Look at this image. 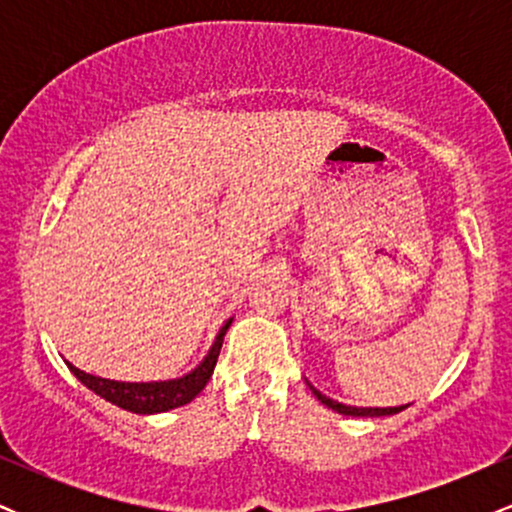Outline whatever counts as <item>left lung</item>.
<instances>
[{"instance_id": "8db88e82", "label": "left lung", "mask_w": 512, "mask_h": 512, "mask_svg": "<svg viewBox=\"0 0 512 512\" xmlns=\"http://www.w3.org/2000/svg\"><path fill=\"white\" fill-rule=\"evenodd\" d=\"M305 383H308V380H305ZM308 387L313 390V395L320 399L322 404H325V407H330L332 411H337V414H344V416H392V414H399V411L409 407V404H399V407H351V404H342V402H337V399L322 395V392L310 383H308Z\"/></svg>"}]
</instances>
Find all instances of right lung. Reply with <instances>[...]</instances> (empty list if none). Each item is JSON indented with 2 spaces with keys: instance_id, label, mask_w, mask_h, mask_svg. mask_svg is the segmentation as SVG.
I'll return each instance as SVG.
<instances>
[{
  "instance_id": "1",
  "label": "right lung",
  "mask_w": 512,
  "mask_h": 512,
  "mask_svg": "<svg viewBox=\"0 0 512 512\" xmlns=\"http://www.w3.org/2000/svg\"><path fill=\"white\" fill-rule=\"evenodd\" d=\"M231 320H226V325L221 327L216 334L214 344H211L209 354L202 358L197 368H192L190 373H185L182 378L173 380H156V383H122V380H108L98 378V375L86 373V370L72 366L67 361V366L76 375V380H81V385H86L88 390L96 392L98 397H103L105 402L115 404V407L132 411V414H161V411H170L190 404L199 392L204 390L209 383L211 373H214L216 358H219L223 334L231 327Z\"/></svg>"
}]
</instances>
